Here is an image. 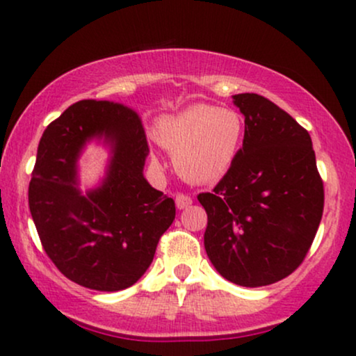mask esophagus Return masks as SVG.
I'll use <instances>...</instances> for the list:
<instances>
[{"label": "esophagus", "mask_w": 356, "mask_h": 356, "mask_svg": "<svg viewBox=\"0 0 356 356\" xmlns=\"http://www.w3.org/2000/svg\"><path fill=\"white\" fill-rule=\"evenodd\" d=\"M192 204V199L189 195L186 194H177L175 195V206H177V209H186V207H189Z\"/></svg>", "instance_id": "1"}]
</instances>
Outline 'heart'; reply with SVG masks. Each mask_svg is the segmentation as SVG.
<instances>
[{"mask_svg": "<svg viewBox=\"0 0 356 356\" xmlns=\"http://www.w3.org/2000/svg\"><path fill=\"white\" fill-rule=\"evenodd\" d=\"M152 137L172 155L174 167L187 181L207 184L227 174L244 137V118L238 110L192 105L155 120ZM152 164L159 161L152 157Z\"/></svg>", "mask_w": 356, "mask_h": 356, "instance_id": "1", "label": "heart"}]
</instances>
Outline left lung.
<instances>
[{"mask_svg": "<svg viewBox=\"0 0 356 356\" xmlns=\"http://www.w3.org/2000/svg\"><path fill=\"white\" fill-rule=\"evenodd\" d=\"M232 102L244 115V140L214 191L197 195L207 212L204 248L220 276L257 288L303 263L325 192L312 137L295 118L257 93Z\"/></svg>", "mask_w": 356, "mask_h": 356, "instance_id": "8db88e82", "label": "left lung"}]
</instances>
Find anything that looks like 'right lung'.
Here are the masks:
<instances>
[{
    "label": "right lung",
    "instance_id": "obj_1",
    "mask_svg": "<svg viewBox=\"0 0 356 356\" xmlns=\"http://www.w3.org/2000/svg\"><path fill=\"white\" fill-rule=\"evenodd\" d=\"M92 140L109 147L106 175L81 193L78 161ZM149 145L134 110L80 100L43 132L28 202L44 252L73 283L120 291L140 280L175 204L144 177Z\"/></svg>",
    "mask_w": 356,
    "mask_h": 356
}]
</instances>
